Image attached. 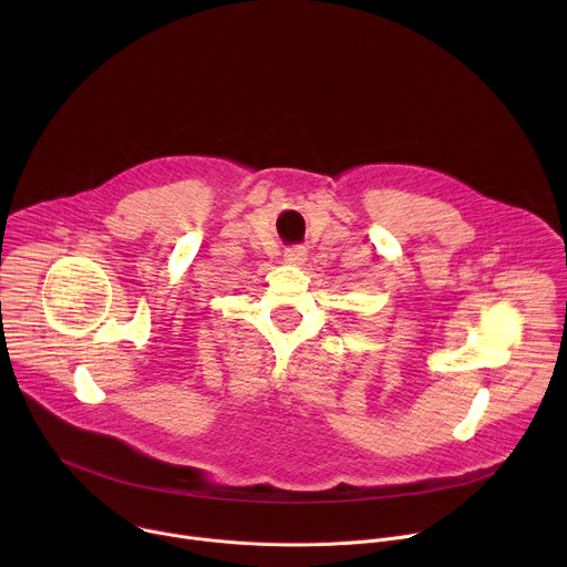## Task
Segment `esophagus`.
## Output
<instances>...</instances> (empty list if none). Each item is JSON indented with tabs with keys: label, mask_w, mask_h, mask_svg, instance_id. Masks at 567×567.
<instances>
[{
	"label": "esophagus",
	"mask_w": 567,
	"mask_h": 567,
	"mask_svg": "<svg viewBox=\"0 0 567 567\" xmlns=\"http://www.w3.org/2000/svg\"><path fill=\"white\" fill-rule=\"evenodd\" d=\"M305 260H307V249L305 247H291V249H287L285 251V262L287 265H305Z\"/></svg>",
	"instance_id": "1"
}]
</instances>
